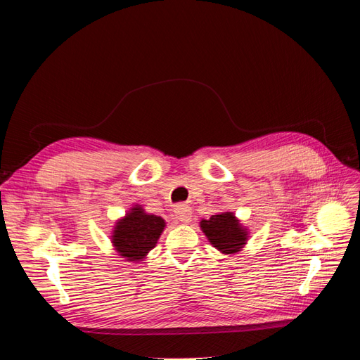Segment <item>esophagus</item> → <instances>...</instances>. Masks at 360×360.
Wrapping results in <instances>:
<instances>
[{"mask_svg":"<svg viewBox=\"0 0 360 360\" xmlns=\"http://www.w3.org/2000/svg\"><path fill=\"white\" fill-rule=\"evenodd\" d=\"M176 217H177V219H179L180 222H183V224H189V222L192 221V210H191V207H189V205H184V204L179 205L177 209H176Z\"/></svg>","mask_w":360,"mask_h":360,"instance_id":"1","label":"esophagus"}]
</instances>
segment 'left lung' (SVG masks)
Listing matches in <instances>:
<instances>
[{"label": "left lung", "instance_id": "obj_1", "mask_svg": "<svg viewBox=\"0 0 360 360\" xmlns=\"http://www.w3.org/2000/svg\"><path fill=\"white\" fill-rule=\"evenodd\" d=\"M200 228L210 245L224 255L238 254L249 240V230L233 212L216 213L210 219H201Z\"/></svg>", "mask_w": 360, "mask_h": 360}]
</instances>
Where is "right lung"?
Instances as JSON below:
<instances>
[{
    "mask_svg": "<svg viewBox=\"0 0 360 360\" xmlns=\"http://www.w3.org/2000/svg\"><path fill=\"white\" fill-rule=\"evenodd\" d=\"M165 226L163 217L147 213L143 205L134 204L112 226L110 236L112 248L129 263L138 264L158 245Z\"/></svg>",
    "mask_w": 360,
    "mask_h": 360,
    "instance_id": "obj_1",
    "label": "right lung"
}]
</instances>
